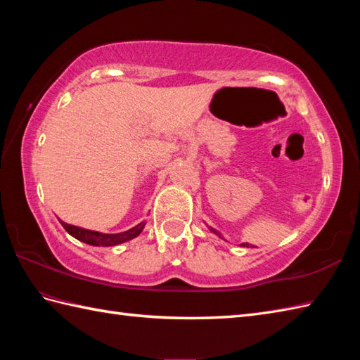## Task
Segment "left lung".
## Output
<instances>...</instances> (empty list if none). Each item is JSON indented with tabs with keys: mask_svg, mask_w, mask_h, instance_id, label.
Instances as JSON below:
<instances>
[{
	"mask_svg": "<svg viewBox=\"0 0 360 360\" xmlns=\"http://www.w3.org/2000/svg\"><path fill=\"white\" fill-rule=\"evenodd\" d=\"M210 231H212L213 233H217V235H219V233H218L217 231H213V229H210ZM240 246H241V248H249V243H243V244H240ZM250 248H252V246H250Z\"/></svg>",
	"mask_w": 360,
	"mask_h": 360,
	"instance_id": "8db88e82",
	"label": "left lung"
}]
</instances>
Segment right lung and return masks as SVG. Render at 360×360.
Segmentation results:
<instances>
[{
  "label": "right lung",
  "mask_w": 360,
  "mask_h": 360,
  "mask_svg": "<svg viewBox=\"0 0 360 360\" xmlns=\"http://www.w3.org/2000/svg\"><path fill=\"white\" fill-rule=\"evenodd\" d=\"M60 224L65 227V231L68 233L74 236V238H77L82 243L91 244V246L110 248V246H117V244H122V243L136 238L137 235H141V232L143 231V227L147 223L142 221V223H139L137 226L128 229V231H125V232H119V233H102V232H96V231H88V229L68 224L62 219H60Z\"/></svg>",
  "instance_id": "add662e5"
}]
</instances>
